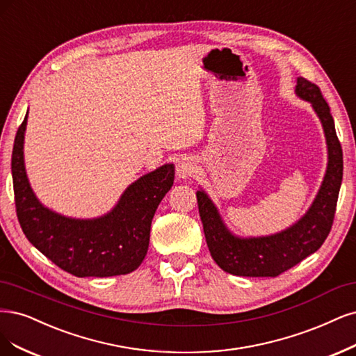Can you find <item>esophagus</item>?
I'll return each mask as SVG.
<instances>
[{"instance_id":"obj_1","label":"esophagus","mask_w":356,"mask_h":356,"mask_svg":"<svg viewBox=\"0 0 356 356\" xmlns=\"http://www.w3.org/2000/svg\"><path fill=\"white\" fill-rule=\"evenodd\" d=\"M195 172V165L194 162L191 161V159L186 157V159H181V161L178 162L177 165V175L178 178H182V179H187V178H191Z\"/></svg>"}]
</instances>
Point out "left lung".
<instances>
[{"label": "left lung", "mask_w": 356, "mask_h": 356, "mask_svg": "<svg viewBox=\"0 0 356 356\" xmlns=\"http://www.w3.org/2000/svg\"><path fill=\"white\" fill-rule=\"evenodd\" d=\"M296 94L311 102L324 127L328 145V166L315 202L298 224L269 237L237 238L220 220L216 207L203 191H197L199 213L207 248L225 273L241 277H277L298 265L323 246L333 227L340 184L343 152L334 120L318 85L298 78Z\"/></svg>", "instance_id": "8db88e82"}]
</instances>
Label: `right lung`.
I'll return each instance as SVG.
<instances>
[{
	"label": "right lung",
	"mask_w": 356,
	"mask_h": 356,
	"mask_svg": "<svg viewBox=\"0 0 356 356\" xmlns=\"http://www.w3.org/2000/svg\"><path fill=\"white\" fill-rule=\"evenodd\" d=\"M28 113L17 129L11 174L23 234L63 271L75 277H113L137 269L149 249L159 203L174 184V165H165L127 188L115 209L99 219L81 220L48 211L29 186L23 163Z\"/></svg>",
	"instance_id": "right-lung-1"
}]
</instances>
